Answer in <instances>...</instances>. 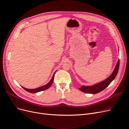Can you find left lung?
<instances>
[{"label":"left lung","instance_id":"1","mask_svg":"<svg viewBox=\"0 0 129 129\" xmlns=\"http://www.w3.org/2000/svg\"><path fill=\"white\" fill-rule=\"evenodd\" d=\"M120 62L119 59L118 60L116 67L111 75L105 80L102 81L99 83L96 84L91 86H85L83 85L79 89L82 91L88 93H97L104 90L106 87H107L109 84L114 80L116 77L119 68Z\"/></svg>","mask_w":129,"mask_h":129}]
</instances>
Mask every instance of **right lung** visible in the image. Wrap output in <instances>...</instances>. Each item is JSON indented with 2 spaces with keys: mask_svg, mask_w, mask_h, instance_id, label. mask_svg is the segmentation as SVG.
I'll use <instances>...</instances> for the list:
<instances>
[{
  "mask_svg": "<svg viewBox=\"0 0 129 129\" xmlns=\"http://www.w3.org/2000/svg\"><path fill=\"white\" fill-rule=\"evenodd\" d=\"M56 71L55 72V73H54L51 79V80L50 81V82L47 83V84L44 85V86H41L40 87H38V88H35V89H27L26 88H24L22 86V87L23 88L26 90V91H28L29 92H30V93H37V92H40V91H43L44 90H46L47 89H48L50 87V86L52 85L53 82V80H54V75H55V73Z\"/></svg>",
  "mask_w": 129,
  "mask_h": 129,
  "instance_id": "add662e5",
  "label": "right lung"
}]
</instances>
